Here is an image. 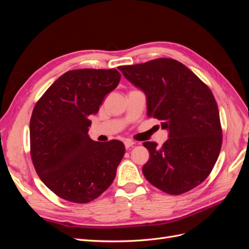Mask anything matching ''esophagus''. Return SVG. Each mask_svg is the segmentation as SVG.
Returning <instances> with one entry per match:
<instances>
[{
    "instance_id": "esophagus-1",
    "label": "esophagus",
    "mask_w": 249,
    "mask_h": 249,
    "mask_svg": "<svg viewBox=\"0 0 249 249\" xmlns=\"http://www.w3.org/2000/svg\"><path fill=\"white\" fill-rule=\"evenodd\" d=\"M124 143V146H125L126 149L130 148L131 146H133V145L135 144V143H134L132 140H125Z\"/></svg>"
}]
</instances>
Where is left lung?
Here are the masks:
<instances>
[{
    "label": "left lung",
    "mask_w": 249,
    "mask_h": 249,
    "mask_svg": "<svg viewBox=\"0 0 249 249\" xmlns=\"http://www.w3.org/2000/svg\"><path fill=\"white\" fill-rule=\"evenodd\" d=\"M146 95L147 115L161 120L169 139L161 147L144 142L150 154L142 167L148 182L165 193L190 191L212 171L222 144L219 111L210 88L175 59L119 66Z\"/></svg>",
    "instance_id": "1"
}]
</instances>
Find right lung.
Instances as JSON below:
<instances>
[{
  "label": "right lung",
  "instance_id": "obj_1",
  "mask_svg": "<svg viewBox=\"0 0 249 249\" xmlns=\"http://www.w3.org/2000/svg\"><path fill=\"white\" fill-rule=\"evenodd\" d=\"M120 78L115 69L70 71L36 103L30 120V154L37 175L57 196L87 203L114 180L124 143L93 141L88 127L89 116L99 112Z\"/></svg>",
  "mask_w": 249,
  "mask_h": 249
}]
</instances>
